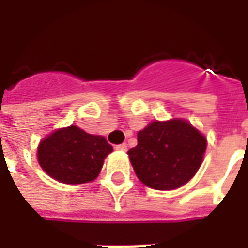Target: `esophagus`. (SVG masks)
I'll return each instance as SVG.
<instances>
[{
	"label": "esophagus",
	"mask_w": 248,
	"mask_h": 248,
	"mask_svg": "<svg viewBox=\"0 0 248 248\" xmlns=\"http://www.w3.org/2000/svg\"><path fill=\"white\" fill-rule=\"evenodd\" d=\"M115 150L126 151V150H127V145H126V143H121V145H117V146H115Z\"/></svg>",
	"instance_id": "1"
}]
</instances>
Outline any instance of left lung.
I'll return each instance as SVG.
<instances>
[{"instance_id": "obj_1", "label": "left lung", "mask_w": 248, "mask_h": 248, "mask_svg": "<svg viewBox=\"0 0 248 248\" xmlns=\"http://www.w3.org/2000/svg\"><path fill=\"white\" fill-rule=\"evenodd\" d=\"M206 146V138L187 121H154L138 133V145L127 154L143 185L174 190L195 175Z\"/></svg>"}]
</instances>
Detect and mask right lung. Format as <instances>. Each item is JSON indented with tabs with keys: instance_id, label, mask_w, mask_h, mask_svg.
I'll use <instances>...</instances> for the list:
<instances>
[{
	"instance_id": "add662e5",
	"label": "right lung",
	"mask_w": 248,
	"mask_h": 248,
	"mask_svg": "<svg viewBox=\"0 0 248 248\" xmlns=\"http://www.w3.org/2000/svg\"><path fill=\"white\" fill-rule=\"evenodd\" d=\"M111 151L113 147L105 137L69 126L41 140L37 156L47 175L58 182L79 185L98 177L103 159Z\"/></svg>"
}]
</instances>
